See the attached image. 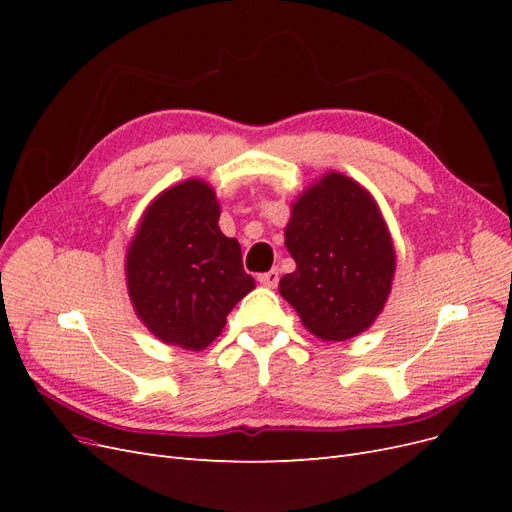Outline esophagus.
Listing matches in <instances>:
<instances>
[{
  "label": "esophagus",
  "mask_w": 512,
  "mask_h": 512,
  "mask_svg": "<svg viewBox=\"0 0 512 512\" xmlns=\"http://www.w3.org/2000/svg\"><path fill=\"white\" fill-rule=\"evenodd\" d=\"M258 282H260L262 286L275 288V286H277V282H280V271H277V269H271V271H267V273H260V275H258Z\"/></svg>",
  "instance_id": "34e87169"
}]
</instances>
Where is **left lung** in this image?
I'll use <instances>...</instances> for the list:
<instances>
[{
    "instance_id": "left-lung-1",
    "label": "left lung",
    "mask_w": 512,
    "mask_h": 512,
    "mask_svg": "<svg viewBox=\"0 0 512 512\" xmlns=\"http://www.w3.org/2000/svg\"><path fill=\"white\" fill-rule=\"evenodd\" d=\"M286 247L297 269L280 294L303 327L324 342H346L376 322L395 275L391 232L363 185L327 173L294 200Z\"/></svg>"
}]
</instances>
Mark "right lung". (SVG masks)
Returning <instances> with one entry per match:
<instances>
[{
    "label": "right lung",
    "mask_w": 512,
    "mask_h": 512,
    "mask_svg": "<svg viewBox=\"0 0 512 512\" xmlns=\"http://www.w3.org/2000/svg\"><path fill=\"white\" fill-rule=\"evenodd\" d=\"M220 203L209 183L181 181L143 213L126 254L136 316L168 346L203 350L256 284L243 271L237 239L218 226Z\"/></svg>",
    "instance_id": "add662e5"
}]
</instances>
